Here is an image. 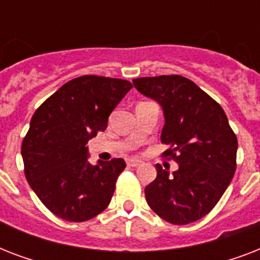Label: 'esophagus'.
I'll return each instance as SVG.
<instances>
[{"label":"esophagus","instance_id":"34e87169","mask_svg":"<svg viewBox=\"0 0 260 260\" xmlns=\"http://www.w3.org/2000/svg\"><path fill=\"white\" fill-rule=\"evenodd\" d=\"M126 165L131 167H136L139 166V165H142V160L136 158H129V159H126Z\"/></svg>","mask_w":260,"mask_h":260}]
</instances>
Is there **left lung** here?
Here are the masks:
<instances>
[{
    "mask_svg": "<svg viewBox=\"0 0 260 260\" xmlns=\"http://www.w3.org/2000/svg\"><path fill=\"white\" fill-rule=\"evenodd\" d=\"M135 87L163 108L165 158L178 163L158 175L144 193L159 217L175 225L202 218L213 209L236 171L238 138L225 112L213 98L182 75L134 79Z\"/></svg>",
    "mask_w": 260,
    "mask_h": 260,
    "instance_id": "left-lung-1",
    "label": "left lung"
}]
</instances>
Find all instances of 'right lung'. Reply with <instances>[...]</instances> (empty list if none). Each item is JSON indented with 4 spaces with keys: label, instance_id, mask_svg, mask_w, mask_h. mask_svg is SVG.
I'll return each mask as SVG.
<instances>
[{
    "label": "right lung",
    "instance_id": "1",
    "mask_svg": "<svg viewBox=\"0 0 260 260\" xmlns=\"http://www.w3.org/2000/svg\"><path fill=\"white\" fill-rule=\"evenodd\" d=\"M132 87L125 79L82 75L39 106L22 139L24 174L39 200L66 221L82 222L108 208L121 158L87 162V142L106 129L109 114Z\"/></svg>",
    "mask_w": 260,
    "mask_h": 260
}]
</instances>
